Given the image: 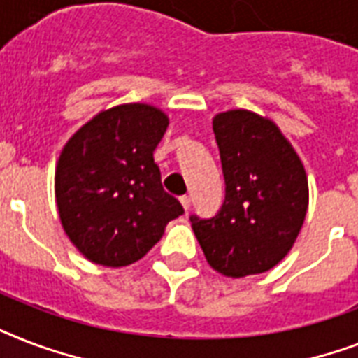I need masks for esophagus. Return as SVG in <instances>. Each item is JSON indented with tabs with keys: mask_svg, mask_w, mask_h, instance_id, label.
<instances>
[{
	"mask_svg": "<svg viewBox=\"0 0 358 358\" xmlns=\"http://www.w3.org/2000/svg\"><path fill=\"white\" fill-rule=\"evenodd\" d=\"M180 202H182V206H184V210L187 212V210H189V206H191V196H187V195L180 196Z\"/></svg>",
	"mask_w": 358,
	"mask_h": 358,
	"instance_id": "34e87169",
	"label": "esophagus"
}]
</instances>
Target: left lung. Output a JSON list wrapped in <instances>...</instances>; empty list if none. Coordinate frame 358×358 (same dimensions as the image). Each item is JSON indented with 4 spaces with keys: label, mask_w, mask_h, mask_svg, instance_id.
<instances>
[{
    "label": "left lung",
    "mask_w": 358,
    "mask_h": 358,
    "mask_svg": "<svg viewBox=\"0 0 358 358\" xmlns=\"http://www.w3.org/2000/svg\"><path fill=\"white\" fill-rule=\"evenodd\" d=\"M224 176L217 215L191 227L208 264L227 277L269 271L294 247L308 208V180L273 120L247 109L213 117Z\"/></svg>",
    "instance_id": "8db88e82"
}]
</instances>
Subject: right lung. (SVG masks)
<instances>
[{"label":"right lung","mask_w":358,"mask_h":358,"mask_svg":"<svg viewBox=\"0 0 358 358\" xmlns=\"http://www.w3.org/2000/svg\"><path fill=\"white\" fill-rule=\"evenodd\" d=\"M169 126L148 103L100 111L64 145L55 202L64 232L94 264L129 266L162 239L184 208L162 187L154 150Z\"/></svg>","instance_id":"obj_1"}]
</instances>
